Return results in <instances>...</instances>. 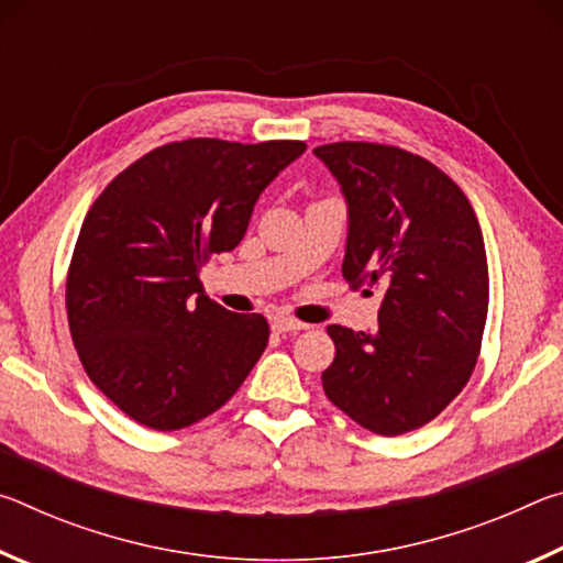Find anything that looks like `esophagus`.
<instances>
[{
	"label": "esophagus",
	"mask_w": 563,
	"mask_h": 563,
	"mask_svg": "<svg viewBox=\"0 0 563 563\" xmlns=\"http://www.w3.org/2000/svg\"><path fill=\"white\" fill-rule=\"evenodd\" d=\"M305 328H308V325H305V322L292 320L288 316L273 318V330H278V332H298V330H305Z\"/></svg>",
	"instance_id": "34e87169"
}]
</instances>
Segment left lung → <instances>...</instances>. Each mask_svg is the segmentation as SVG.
Here are the masks:
<instances>
[{"mask_svg":"<svg viewBox=\"0 0 563 563\" xmlns=\"http://www.w3.org/2000/svg\"><path fill=\"white\" fill-rule=\"evenodd\" d=\"M347 198L342 275L385 290L377 332L328 325L332 405L365 430H419L462 393L482 350L489 268L479 221L454 180L412 151L338 141L312 151Z\"/></svg>","mask_w":563,"mask_h":563,"instance_id":"1","label":"left lung"}]
</instances>
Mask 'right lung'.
<instances>
[{
	"instance_id": "right-lung-1",
	"label": "right lung",
	"mask_w": 563,
	"mask_h": 563,
	"mask_svg": "<svg viewBox=\"0 0 563 563\" xmlns=\"http://www.w3.org/2000/svg\"><path fill=\"white\" fill-rule=\"evenodd\" d=\"M305 141H170L101 190L66 273L74 347L123 415L158 432L221 409L268 345V320L208 298L201 265L243 241Z\"/></svg>"
}]
</instances>
